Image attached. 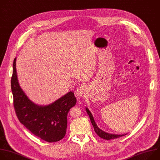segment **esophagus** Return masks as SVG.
<instances>
[{
	"instance_id": "obj_1",
	"label": "esophagus",
	"mask_w": 160,
	"mask_h": 160,
	"mask_svg": "<svg viewBox=\"0 0 160 160\" xmlns=\"http://www.w3.org/2000/svg\"><path fill=\"white\" fill-rule=\"evenodd\" d=\"M86 87L84 85L79 86V88H77L76 91V94L78 97H81L83 95V94L86 92Z\"/></svg>"
}]
</instances>
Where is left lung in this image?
Segmentation results:
<instances>
[{"mask_svg": "<svg viewBox=\"0 0 160 160\" xmlns=\"http://www.w3.org/2000/svg\"><path fill=\"white\" fill-rule=\"evenodd\" d=\"M86 110L88 113V114L89 115V117L90 118V120H91V123L94 127V130L95 131V132L97 134V135L100 137L102 139H107V140H110V139H116V138H120V137H122L123 136H125L127 134H122V135H118V134H109V133H107V132H104L103 131H102V129H100L99 127H98V125H97V123H96L94 120V118L91 113V112L89 111V110L88 108H86Z\"/></svg>", "mask_w": 160, "mask_h": 160, "instance_id": "obj_1", "label": "left lung"}]
</instances>
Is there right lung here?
Returning a JSON list of instances; mask_svg holds the SVG:
<instances>
[{
	"label": "right lung",
	"instance_id": "obj_1",
	"mask_svg": "<svg viewBox=\"0 0 160 160\" xmlns=\"http://www.w3.org/2000/svg\"><path fill=\"white\" fill-rule=\"evenodd\" d=\"M16 60L13 62L11 89L14 107L19 122L36 136L48 142L59 141L64 138L68 126V113L76 104L73 91L45 106L31 102L19 86Z\"/></svg>",
	"mask_w": 160,
	"mask_h": 160
}]
</instances>
